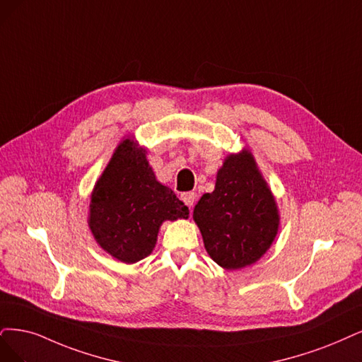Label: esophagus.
<instances>
[{
  "mask_svg": "<svg viewBox=\"0 0 362 362\" xmlns=\"http://www.w3.org/2000/svg\"><path fill=\"white\" fill-rule=\"evenodd\" d=\"M182 199H183V203L186 206H188L189 209H192L195 202H197V195L194 192H185V194H182Z\"/></svg>",
  "mask_w": 362,
  "mask_h": 362,
  "instance_id": "34e87169",
  "label": "esophagus"
}]
</instances>
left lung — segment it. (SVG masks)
I'll use <instances>...</instances> for the list:
<instances>
[{
  "mask_svg": "<svg viewBox=\"0 0 362 362\" xmlns=\"http://www.w3.org/2000/svg\"><path fill=\"white\" fill-rule=\"evenodd\" d=\"M209 257L225 270L255 264L279 233L274 195L249 149L230 153L216 174L215 191L194 209Z\"/></svg>",
  "mask_w": 362,
  "mask_h": 362,
  "instance_id": "left-lung-1",
  "label": "left lung"
}]
</instances>
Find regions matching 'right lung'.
<instances>
[{"mask_svg": "<svg viewBox=\"0 0 362 362\" xmlns=\"http://www.w3.org/2000/svg\"><path fill=\"white\" fill-rule=\"evenodd\" d=\"M188 218V207L156 180L144 147L120 141L90 194L88 225L98 246L136 264L152 253L163 222Z\"/></svg>", "mask_w": 362, "mask_h": 362, "instance_id": "add662e5", "label": "right lung"}]
</instances>
